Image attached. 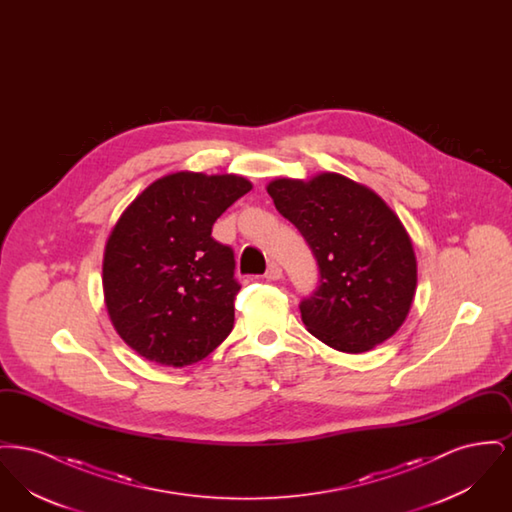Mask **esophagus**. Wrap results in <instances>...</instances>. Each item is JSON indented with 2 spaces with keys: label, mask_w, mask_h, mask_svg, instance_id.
I'll list each match as a JSON object with an SVG mask.
<instances>
[{
  "label": "esophagus",
  "mask_w": 512,
  "mask_h": 512,
  "mask_svg": "<svg viewBox=\"0 0 512 512\" xmlns=\"http://www.w3.org/2000/svg\"><path fill=\"white\" fill-rule=\"evenodd\" d=\"M282 276H284V272H282V267H280L278 263H270V265H268L265 278H268V280H280Z\"/></svg>",
  "instance_id": "34e87169"
}]
</instances>
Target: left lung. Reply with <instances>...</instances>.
Segmentation results:
<instances>
[{"label":"left lung","instance_id":"1","mask_svg":"<svg viewBox=\"0 0 512 512\" xmlns=\"http://www.w3.org/2000/svg\"><path fill=\"white\" fill-rule=\"evenodd\" d=\"M267 192L317 259L318 288L299 305L307 330L343 353L391 338L413 303L416 257L384 199L336 172L276 178Z\"/></svg>","mask_w":512,"mask_h":512}]
</instances>
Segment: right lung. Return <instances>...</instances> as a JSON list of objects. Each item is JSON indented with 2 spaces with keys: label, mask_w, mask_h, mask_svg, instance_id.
Returning <instances> with one entry per match:
<instances>
[{
  "label": "right lung",
  "mask_w": 512,
  "mask_h": 512,
  "mask_svg": "<svg viewBox=\"0 0 512 512\" xmlns=\"http://www.w3.org/2000/svg\"><path fill=\"white\" fill-rule=\"evenodd\" d=\"M251 182L236 174L174 172L149 184L117 220L103 255V293L115 330L138 355L188 366L234 328V251L213 224Z\"/></svg>",
  "instance_id": "1"
}]
</instances>
